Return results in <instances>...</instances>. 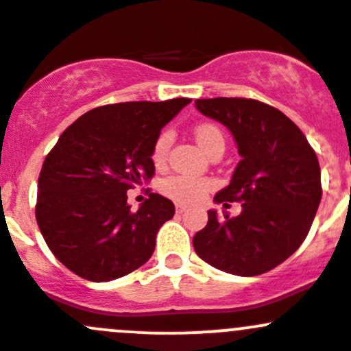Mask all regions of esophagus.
Returning a JSON list of instances; mask_svg holds the SVG:
<instances>
[{
  "label": "esophagus",
  "mask_w": 351,
  "mask_h": 351,
  "mask_svg": "<svg viewBox=\"0 0 351 351\" xmlns=\"http://www.w3.org/2000/svg\"><path fill=\"white\" fill-rule=\"evenodd\" d=\"M175 208H176V214H183V212L186 210V205H183V204H176V205H175Z\"/></svg>",
  "instance_id": "1"
}]
</instances>
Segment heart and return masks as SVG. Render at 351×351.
I'll return each mask as SVG.
<instances>
[{
  "instance_id": "obj_1",
  "label": "heart",
  "mask_w": 351,
  "mask_h": 351,
  "mask_svg": "<svg viewBox=\"0 0 351 351\" xmlns=\"http://www.w3.org/2000/svg\"><path fill=\"white\" fill-rule=\"evenodd\" d=\"M195 141L198 146L207 153L214 144L224 143L221 130L214 125H198L195 129ZM169 146H171V136L168 132H162L156 139L153 147V161L156 165H161L166 159ZM210 189V182L200 176L193 175H171L161 182V192L171 200L180 204H193L205 195V192Z\"/></svg>"
}]
</instances>
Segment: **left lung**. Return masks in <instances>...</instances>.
Masks as SVG:
<instances>
[{"mask_svg": "<svg viewBox=\"0 0 351 351\" xmlns=\"http://www.w3.org/2000/svg\"><path fill=\"white\" fill-rule=\"evenodd\" d=\"M195 107L232 134L241 156L215 204L243 202L236 217L207 212V226L193 236L195 253L226 274H265L295 253L313 226L323 195L317 156L299 127L267 104L208 98Z\"/></svg>", "mask_w": 351, "mask_h": 351, "instance_id": "8db88e82", "label": "left lung"}]
</instances>
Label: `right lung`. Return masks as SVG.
<instances>
[{"label": "right lung", "instance_id": "add662e5", "mask_svg": "<svg viewBox=\"0 0 351 351\" xmlns=\"http://www.w3.org/2000/svg\"><path fill=\"white\" fill-rule=\"evenodd\" d=\"M190 98L90 110L62 132L38 176L35 217L49 250L80 277L110 282L143 267L175 205L149 193L136 212L127 190L153 178L161 129Z\"/></svg>", "mask_w": 351, "mask_h": 351}]
</instances>
